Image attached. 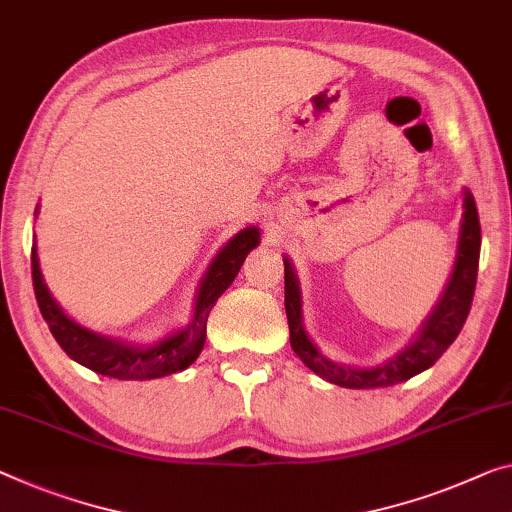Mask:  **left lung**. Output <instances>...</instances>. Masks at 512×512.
<instances>
[{
  "instance_id": "left-lung-1",
  "label": "left lung",
  "mask_w": 512,
  "mask_h": 512,
  "mask_svg": "<svg viewBox=\"0 0 512 512\" xmlns=\"http://www.w3.org/2000/svg\"><path fill=\"white\" fill-rule=\"evenodd\" d=\"M462 201V222H460V238H458V254H455V265L448 279L446 288L435 309L423 322L414 341L400 350L398 355L382 361L377 366H348L338 364L329 357L322 355L311 341L304 329L302 316V288L300 279L293 263L288 256H283V272H286V316L290 329V345L295 355L300 357L313 373L320 375L322 380L338 384L345 389H375V387H391V384L405 382L410 377L419 375L430 368L435 361L444 355L455 338H458L462 325L469 316L471 300H474L476 274H478V256H481V224H478L476 201L469 190Z\"/></svg>"
}]
</instances>
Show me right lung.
Segmentation results:
<instances>
[{
    "instance_id": "right-lung-1",
    "label": "right lung",
    "mask_w": 512,
    "mask_h": 512,
    "mask_svg": "<svg viewBox=\"0 0 512 512\" xmlns=\"http://www.w3.org/2000/svg\"><path fill=\"white\" fill-rule=\"evenodd\" d=\"M258 242H261L258 226H247V229L235 233L219 249V254L212 258L206 274H203L194 297L192 320L183 329L155 343H125L119 338L91 332L70 318L47 288L34 242V247H31V277H34L38 309H41L47 327L66 355L77 364L91 368V371L116 377V380H157V377L174 375L185 371L201 355L203 345H206V325L212 306L238 277L247 254L258 247Z\"/></svg>"
}]
</instances>
